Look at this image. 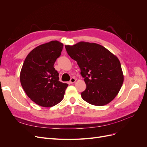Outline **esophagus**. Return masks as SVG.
I'll use <instances>...</instances> for the list:
<instances>
[{
    "label": "esophagus",
    "instance_id": "esophagus-1",
    "mask_svg": "<svg viewBox=\"0 0 147 147\" xmlns=\"http://www.w3.org/2000/svg\"><path fill=\"white\" fill-rule=\"evenodd\" d=\"M76 79L75 78H71L70 80H69V83H74L76 82Z\"/></svg>",
    "mask_w": 147,
    "mask_h": 147
}]
</instances>
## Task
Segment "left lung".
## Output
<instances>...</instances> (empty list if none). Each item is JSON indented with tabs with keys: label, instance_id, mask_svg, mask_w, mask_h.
<instances>
[{
	"label": "left lung",
	"instance_id": "left-lung-1",
	"mask_svg": "<svg viewBox=\"0 0 147 147\" xmlns=\"http://www.w3.org/2000/svg\"><path fill=\"white\" fill-rule=\"evenodd\" d=\"M65 48L68 55L76 61L86 84L81 93L84 101L97 106L110 102L118 94L124 80L118 58L95 43L80 42Z\"/></svg>",
	"mask_w": 147,
	"mask_h": 147
}]
</instances>
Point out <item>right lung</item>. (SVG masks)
Wrapping results in <instances>:
<instances>
[{"instance_id": "add662e5", "label": "right lung", "mask_w": 147, "mask_h": 147, "mask_svg": "<svg viewBox=\"0 0 147 147\" xmlns=\"http://www.w3.org/2000/svg\"><path fill=\"white\" fill-rule=\"evenodd\" d=\"M63 44L57 40L33 49L23 63L21 86L30 99L38 105L51 107L63 100L68 84L59 81V73L53 65L61 55Z\"/></svg>"}]
</instances>
